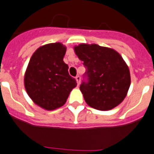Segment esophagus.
<instances>
[{
    "mask_svg": "<svg viewBox=\"0 0 154 154\" xmlns=\"http://www.w3.org/2000/svg\"><path fill=\"white\" fill-rule=\"evenodd\" d=\"M75 79H76V82H77V85H80V80H81V78H80V76H79V75L76 76Z\"/></svg>",
    "mask_w": 154,
    "mask_h": 154,
    "instance_id": "esophagus-1",
    "label": "esophagus"
}]
</instances>
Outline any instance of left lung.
I'll return each instance as SVG.
<instances>
[{
    "instance_id": "8db88e82",
    "label": "left lung",
    "mask_w": 154,
    "mask_h": 154,
    "mask_svg": "<svg viewBox=\"0 0 154 154\" xmlns=\"http://www.w3.org/2000/svg\"><path fill=\"white\" fill-rule=\"evenodd\" d=\"M75 52L86 68L79 89L88 106L108 111L118 106L127 94L131 74L122 57L112 48L81 43Z\"/></svg>"
}]
</instances>
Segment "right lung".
Wrapping results in <instances>:
<instances>
[{
  "mask_svg": "<svg viewBox=\"0 0 154 154\" xmlns=\"http://www.w3.org/2000/svg\"><path fill=\"white\" fill-rule=\"evenodd\" d=\"M66 51L60 42L46 44L36 50L29 62L24 87L33 103L43 109L51 111L63 106L77 85L64 62Z\"/></svg>",
  "mask_w": 154,
  "mask_h": 154,
  "instance_id": "right-lung-1",
  "label": "right lung"
}]
</instances>
